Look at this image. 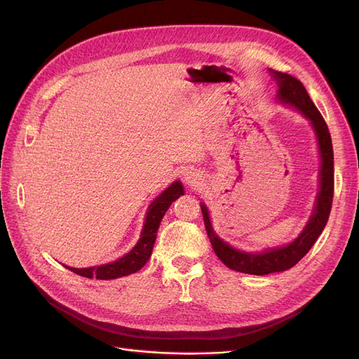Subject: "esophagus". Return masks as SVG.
Here are the masks:
<instances>
[{"instance_id":"1","label":"esophagus","mask_w":359,"mask_h":359,"mask_svg":"<svg viewBox=\"0 0 359 359\" xmlns=\"http://www.w3.org/2000/svg\"><path fill=\"white\" fill-rule=\"evenodd\" d=\"M198 180H201L198 172H189L186 173V177H184V181H186V184H189V186H194V184L198 182Z\"/></svg>"}]
</instances>
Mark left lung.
<instances>
[{
  "label": "left lung",
  "instance_id": "8db88e82",
  "mask_svg": "<svg viewBox=\"0 0 359 359\" xmlns=\"http://www.w3.org/2000/svg\"><path fill=\"white\" fill-rule=\"evenodd\" d=\"M274 79L278 85L277 97L280 102L290 104L299 111L304 116L310 119V123L316 132L319 149H320V189L318 193L316 205H314L313 214L310 220L295 241L283 245L265 250L262 253H245L241 250H236L232 245L220 240L215 235L210 214L206 206L202 203L201 210L203 214L205 229L208 233L214 253L222 262L238 273L253 274V276H265L271 273H281L292 266H295L299 260L309 253V250L316 243L319 235L322 233L325 224L328 222V217L332 206L334 196V151L331 135L327 123L318 111V107L311 102L307 90L304 85L293 76L281 72H273Z\"/></svg>",
  "mask_w": 359,
  "mask_h": 359
}]
</instances>
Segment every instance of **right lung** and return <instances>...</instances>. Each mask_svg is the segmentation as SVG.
Returning a JSON list of instances; mask_svg holds the SVG:
<instances>
[{
    "label": "right lung",
    "mask_w": 359,
    "mask_h": 359,
    "mask_svg": "<svg viewBox=\"0 0 359 359\" xmlns=\"http://www.w3.org/2000/svg\"><path fill=\"white\" fill-rule=\"evenodd\" d=\"M182 194H184L182 184L180 181H175L173 184H170V186L163 191L160 196H157L153 202H151L147 211L144 229H142V233H140L137 244L121 259H118L111 264L100 265V266H90V268L67 266V268L73 271L74 274L86 277V278L95 277L97 280H112V278H119V277L136 273V271H139L148 262L151 253H153V247L156 243L157 231H158L163 215H165V212L169 210L172 202L177 201L180 196H182Z\"/></svg>",
    "instance_id": "1"
}]
</instances>
